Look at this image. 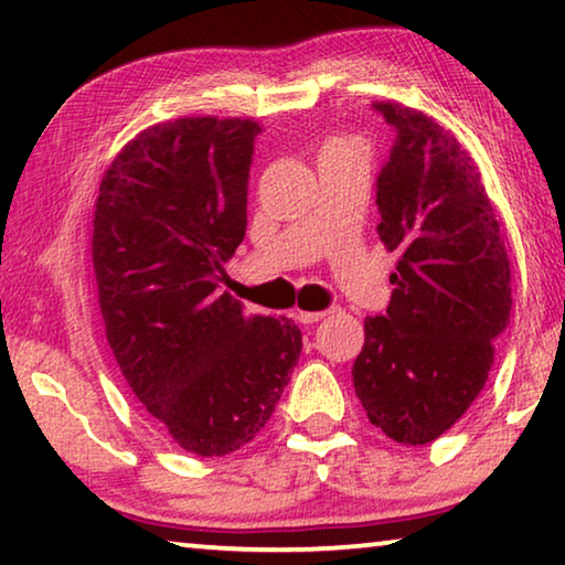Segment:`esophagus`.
I'll return each instance as SVG.
<instances>
[{"mask_svg": "<svg viewBox=\"0 0 565 565\" xmlns=\"http://www.w3.org/2000/svg\"><path fill=\"white\" fill-rule=\"evenodd\" d=\"M331 313V309H327V311H299V319L301 323H317V321H321V319H327Z\"/></svg>", "mask_w": 565, "mask_h": 565, "instance_id": "34e87169", "label": "esophagus"}]
</instances>
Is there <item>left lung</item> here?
<instances>
[{
	"label": "left lung",
	"mask_w": 565,
	"mask_h": 565,
	"mask_svg": "<svg viewBox=\"0 0 565 565\" xmlns=\"http://www.w3.org/2000/svg\"><path fill=\"white\" fill-rule=\"evenodd\" d=\"M396 129L376 181L379 236L398 252L384 317L363 321L353 388L371 424L404 446L448 431L489 379L511 319V266L476 161L424 111L374 102Z\"/></svg>",
	"instance_id": "8db88e82"
}]
</instances>
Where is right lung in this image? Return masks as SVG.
I'll list each match as a JSON object with an SVG mask.
<instances>
[{
	"instance_id": "1",
	"label": "right lung",
	"mask_w": 565,
	"mask_h": 565,
	"mask_svg": "<svg viewBox=\"0 0 565 565\" xmlns=\"http://www.w3.org/2000/svg\"><path fill=\"white\" fill-rule=\"evenodd\" d=\"M252 119L184 117L137 134L104 174L92 262L107 341L134 398L189 454L262 431L301 353L291 319L218 289L246 234Z\"/></svg>"
}]
</instances>
